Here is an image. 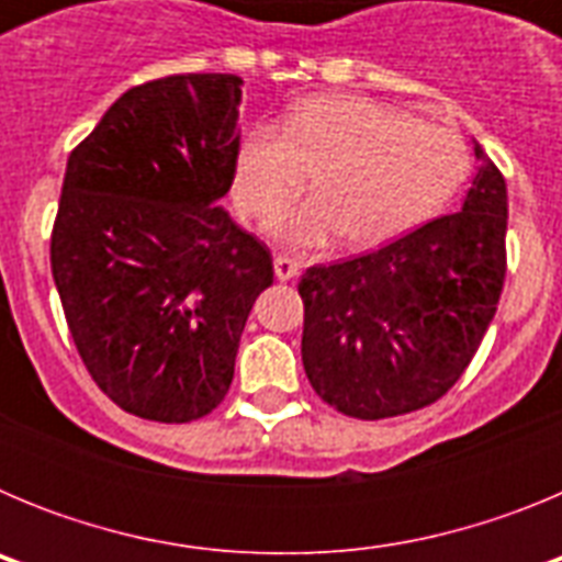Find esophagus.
<instances>
[{"mask_svg":"<svg viewBox=\"0 0 562 562\" xmlns=\"http://www.w3.org/2000/svg\"><path fill=\"white\" fill-rule=\"evenodd\" d=\"M272 267H276L278 281H292V278L297 276V270H301V265H297L295 258H290V256H278L276 261H272Z\"/></svg>","mask_w":562,"mask_h":562,"instance_id":"34e87169","label":"esophagus"}]
</instances>
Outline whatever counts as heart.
<instances>
[{
	"mask_svg": "<svg viewBox=\"0 0 562 562\" xmlns=\"http://www.w3.org/2000/svg\"><path fill=\"white\" fill-rule=\"evenodd\" d=\"M470 168L461 137L439 123L362 95L297 101L284 123L258 121L236 154L233 196L265 220L304 188L310 200L278 213L270 231L297 247L335 236L376 247L436 216Z\"/></svg>",
	"mask_w": 562,
	"mask_h": 562,
	"instance_id": "1",
	"label": "heart"
}]
</instances>
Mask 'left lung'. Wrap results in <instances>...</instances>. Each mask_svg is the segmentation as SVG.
I'll return each instance as SVG.
<instances>
[{"label": "left lung", "mask_w": 562, "mask_h": 562, "mask_svg": "<svg viewBox=\"0 0 562 562\" xmlns=\"http://www.w3.org/2000/svg\"><path fill=\"white\" fill-rule=\"evenodd\" d=\"M473 188L439 216L366 256L301 276V357L340 414L389 419L448 394L493 324L506 276V182L475 143Z\"/></svg>", "instance_id": "8db88e82"}]
</instances>
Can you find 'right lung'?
Instances as JSON below:
<instances>
[{
    "instance_id": "add662e5",
    "label": "right lung",
    "mask_w": 562,
    "mask_h": 562,
    "mask_svg": "<svg viewBox=\"0 0 562 562\" xmlns=\"http://www.w3.org/2000/svg\"><path fill=\"white\" fill-rule=\"evenodd\" d=\"M241 78L168 76L123 92L72 148L49 238L69 335L128 414L193 422L233 382L272 256L220 200L238 154Z\"/></svg>"
}]
</instances>
